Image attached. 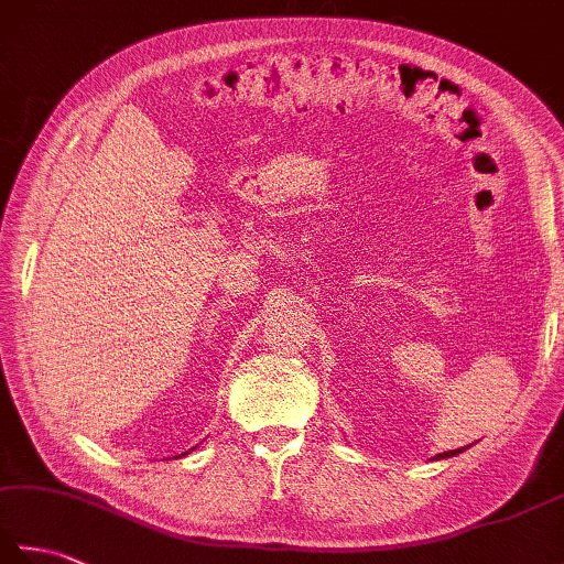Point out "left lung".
<instances>
[{
    "label": "left lung",
    "instance_id": "8db88e82",
    "mask_svg": "<svg viewBox=\"0 0 564 564\" xmlns=\"http://www.w3.org/2000/svg\"><path fill=\"white\" fill-rule=\"evenodd\" d=\"M465 448H458V451H446V453H438L436 455V460H441V458H451V455H458V453H463Z\"/></svg>",
    "mask_w": 564,
    "mask_h": 564
}]
</instances>
